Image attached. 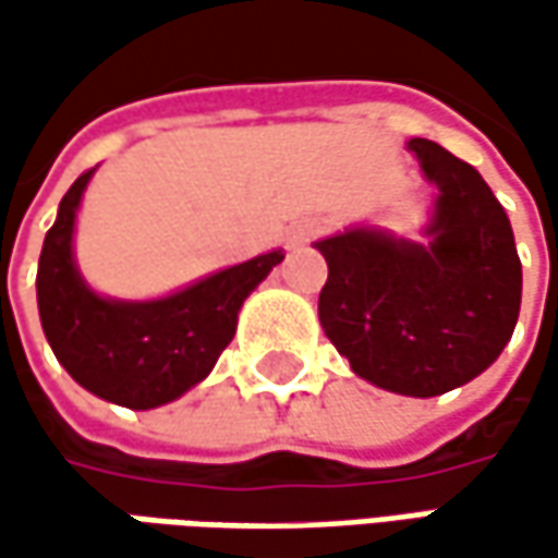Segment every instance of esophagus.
I'll use <instances>...</instances> for the list:
<instances>
[{
	"label": "esophagus",
	"instance_id": "obj_1",
	"mask_svg": "<svg viewBox=\"0 0 558 558\" xmlns=\"http://www.w3.org/2000/svg\"><path fill=\"white\" fill-rule=\"evenodd\" d=\"M313 235H316V223H313V220H301V223L289 232V245H304Z\"/></svg>",
	"mask_w": 558,
	"mask_h": 558
}]
</instances>
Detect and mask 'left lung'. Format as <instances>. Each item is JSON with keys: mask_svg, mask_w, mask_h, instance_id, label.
Instances as JSON below:
<instances>
[{"mask_svg": "<svg viewBox=\"0 0 558 558\" xmlns=\"http://www.w3.org/2000/svg\"><path fill=\"white\" fill-rule=\"evenodd\" d=\"M438 185L432 245L351 229L316 242L329 264L323 332L360 378L435 397L482 375L512 338L522 260L504 204L472 163L438 142L410 140Z\"/></svg>", "mask_w": 558, "mask_h": 558, "instance_id": "8db88e82", "label": "left lung"}]
</instances>
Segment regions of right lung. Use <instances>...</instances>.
<instances>
[{
    "label": "right lung",
    "instance_id": "obj_1",
    "mask_svg": "<svg viewBox=\"0 0 558 558\" xmlns=\"http://www.w3.org/2000/svg\"><path fill=\"white\" fill-rule=\"evenodd\" d=\"M89 177L93 170L68 189L43 242L36 269L43 332L58 363L86 391L130 410H151L185 395L214 369L235 335L245 298L286 254H260L161 301L98 298L80 279L71 254L76 204Z\"/></svg>",
    "mask_w": 558,
    "mask_h": 558
}]
</instances>
